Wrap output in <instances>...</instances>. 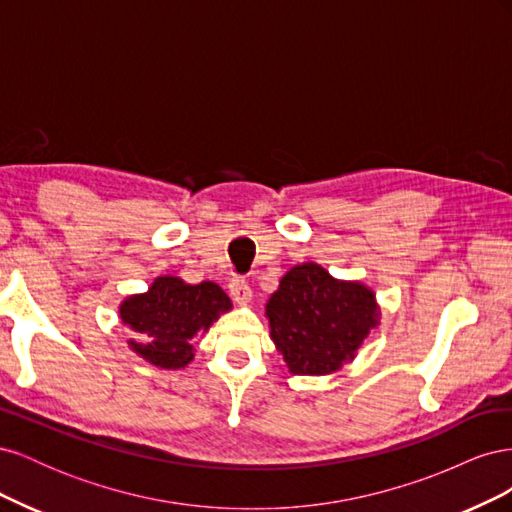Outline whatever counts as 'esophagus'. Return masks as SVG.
<instances>
[{
	"label": "esophagus",
	"instance_id": "esophagus-1",
	"mask_svg": "<svg viewBox=\"0 0 512 512\" xmlns=\"http://www.w3.org/2000/svg\"><path fill=\"white\" fill-rule=\"evenodd\" d=\"M228 288H230L232 299H235L237 303H250L252 301V288L245 280H241V277H232Z\"/></svg>",
	"mask_w": 512,
	"mask_h": 512
}]
</instances>
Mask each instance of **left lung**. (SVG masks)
<instances>
[{
	"mask_svg": "<svg viewBox=\"0 0 512 512\" xmlns=\"http://www.w3.org/2000/svg\"><path fill=\"white\" fill-rule=\"evenodd\" d=\"M271 337L292 374H331L376 324L374 292L337 282L314 262L292 267L267 303Z\"/></svg>",
	"mask_w": 512,
	"mask_h": 512,
	"instance_id": "8db88e82",
	"label": "left lung"
}]
</instances>
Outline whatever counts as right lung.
<instances>
[{
    "label": "right lung",
    "instance_id": "1",
    "mask_svg": "<svg viewBox=\"0 0 512 512\" xmlns=\"http://www.w3.org/2000/svg\"><path fill=\"white\" fill-rule=\"evenodd\" d=\"M228 309L230 299L218 284L192 286L164 275L149 292L123 301L119 314L123 324L143 335L145 342H130L143 359L164 369H179L192 361L194 335L205 333Z\"/></svg>",
    "mask_w": 512,
    "mask_h": 512
}]
</instances>
